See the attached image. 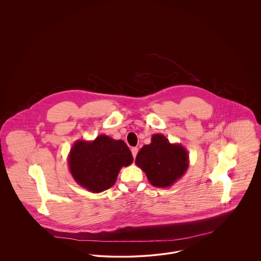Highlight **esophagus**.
Segmentation results:
<instances>
[{
  "mask_svg": "<svg viewBox=\"0 0 261 261\" xmlns=\"http://www.w3.org/2000/svg\"><path fill=\"white\" fill-rule=\"evenodd\" d=\"M131 152H132L133 158L135 159V158H136L137 153H138V148H132V149H131Z\"/></svg>",
  "mask_w": 261,
  "mask_h": 261,
  "instance_id": "obj_1",
  "label": "esophagus"
}]
</instances>
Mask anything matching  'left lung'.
<instances>
[{"label":"left lung","mask_w":261,"mask_h":261,"mask_svg":"<svg viewBox=\"0 0 261 261\" xmlns=\"http://www.w3.org/2000/svg\"><path fill=\"white\" fill-rule=\"evenodd\" d=\"M135 163L152 186L169 188L186 173L189 154L181 144H171L162 134H153L150 144L139 150Z\"/></svg>","instance_id":"obj_1"}]
</instances>
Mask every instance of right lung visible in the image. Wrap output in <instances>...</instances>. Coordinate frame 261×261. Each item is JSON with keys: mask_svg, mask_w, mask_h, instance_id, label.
I'll list each match as a JSON object with an SVG mask.
<instances>
[{"mask_svg": "<svg viewBox=\"0 0 261 261\" xmlns=\"http://www.w3.org/2000/svg\"><path fill=\"white\" fill-rule=\"evenodd\" d=\"M67 162L75 182L98 194L115 184L120 169L130 165L133 156L122 140L99 135L93 141H76Z\"/></svg>", "mask_w": 261, "mask_h": 261, "instance_id": "1", "label": "right lung"}]
</instances>
